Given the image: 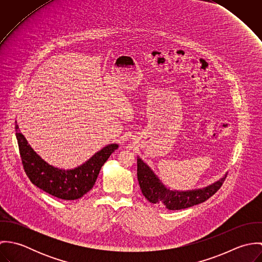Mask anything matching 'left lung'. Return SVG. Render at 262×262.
<instances>
[{
	"mask_svg": "<svg viewBox=\"0 0 262 262\" xmlns=\"http://www.w3.org/2000/svg\"><path fill=\"white\" fill-rule=\"evenodd\" d=\"M137 178L143 195L152 204L164 206L168 210H182L204 203L210 199L224 183V178L219 182L199 189L187 191L170 190L154 174L149 166L137 158Z\"/></svg>",
	"mask_w": 262,
	"mask_h": 262,
	"instance_id": "8db88e82",
	"label": "left lung"
}]
</instances>
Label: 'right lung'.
<instances>
[{
	"label": "right lung",
	"mask_w": 262,
	"mask_h": 262,
	"mask_svg": "<svg viewBox=\"0 0 262 262\" xmlns=\"http://www.w3.org/2000/svg\"><path fill=\"white\" fill-rule=\"evenodd\" d=\"M16 138L23 168L30 182L45 192L61 200H76L94 187L99 172L118 144H109L74 169H60L48 164L28 144L16 121Z\"/></svg>",
	"instance_id": "obj_1"
}]
</instances>
